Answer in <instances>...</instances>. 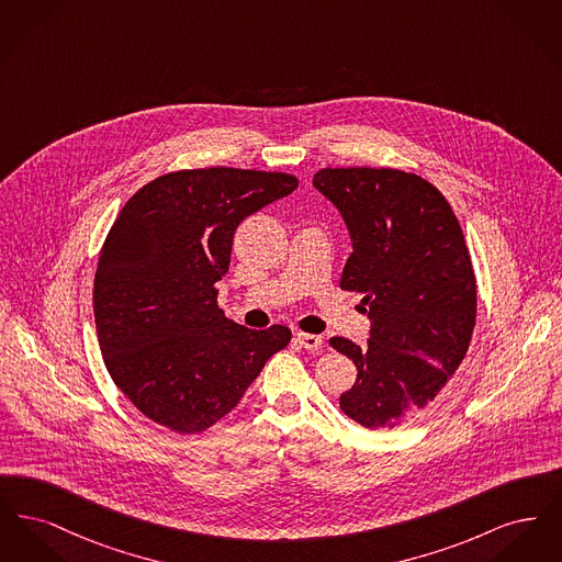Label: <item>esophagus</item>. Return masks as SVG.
I'll return each mask as SVG.
<instances>
[{"label":"esophagus","instance_id":"34e87169","mask_svg":"<svg viewBox=\"0 0 562 562\" xmlns=\"http://www.w3.org/2000/svg\"><path fill=\"white\" fill-rule=\"evenodd\" d=\"M294 341L305 349H318L322 346L321 335H312V333H296L294 335Z\"/></svg>","mask_w":562,"mask_h":562}]
</instances>
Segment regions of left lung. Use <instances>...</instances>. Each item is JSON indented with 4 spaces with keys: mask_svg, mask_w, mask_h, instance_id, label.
Wrapping results in <instances>:
<instances>
[{
    "mask_svg": "<svg viewBox=\"0 0 562 562\" xmlns=\"http://www.w3.org/2000/svg\"><path fill=\"white\" fill-rule=\"evenodd\" d=\"M314 188L344 216L351 255L341 289L364 294L369 341L333 337L358 376L339 398L364 428H396L426 408L465 358L476 278L445 195L392 168H322Z\"/></svg>",
    "mask_w": 562,
    "mask_h": 562,
    "instance_id": "8db88e82",
    "label": "left lung"
}]
</instances>
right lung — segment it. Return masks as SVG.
<instances>
[{
	"instance_id": "1",
	"label": "right lung",
	"mask_w": 562,
	"mask_h": 562,
	"mask_svg": "<svg viewBox=\"0 0 562 562\" xmlns=\"http://www.w3.org/2000/svg\"><path fill=\"white\" fill-rule=\"evenodd\" d=\"M296 186L284 172L179 170L117 214L94 276V322L111 379L151 422L179 434L211 428L289 346V326L225 318L216 282L241 221Z\"/></svg>"
}]
</instances>
